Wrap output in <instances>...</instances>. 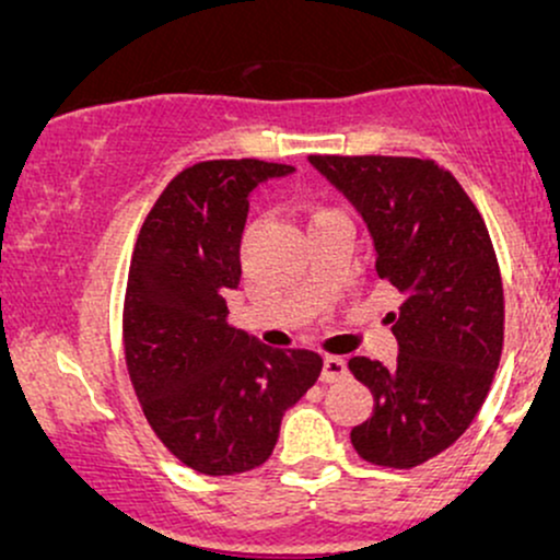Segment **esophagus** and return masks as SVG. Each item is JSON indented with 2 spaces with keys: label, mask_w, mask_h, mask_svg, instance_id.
Listing matches in <instances>:
<instances>
[{
  "label": "esophagus",
  "mask_w": 560,
  "mask_h": 560,
  "mask_svg": "<svg viewBox=\"0 0 560 560\" xmlns=\"http://www.w3.org/2000/svg\"><path fill=\"white\" fill-rule=\"evenodd\" d=\"M350 376V369H347V363L342 358H324V371H320V382L331 384V382H342V378Z\"/></svg>",
  "instance_id": "34e87169"
}]
</instances>
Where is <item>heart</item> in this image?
I'll use <instances>...</instances> for the list:
<instances>
[{
    "mask_svg": "<svg viewBox=\"0 0 560 560\" xmlns=\"http://www.w3.org/2000/svg\"><path fill=\"white\" fill-rule=\"evenodd\" d=\"M318 213H326V210H318Z\"/></svg>",
    "mask_w": 560,
    "mask_h": 560,
    "instance_id": "obj_1",
    "label": "heart"
}]
</instances>
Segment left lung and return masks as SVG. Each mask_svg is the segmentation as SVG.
I'll use <instances>...</instances> for the list:
<instances>
[{
  "mask_svg": "<svg viewBox=\"0 0 560 560\" xmlns=\"http://www.w3.org/2000/svg\"><path fill=\"white\" fill-rule=\"evenodd\" d=\"M363 215L376 273L400 292L395 365L350 358L374 413L350 432L363 460L413 468L471 427L503 352V281L477 205L434 160L311 155Z\"/></svg>",
  "mask_w": 560,
  "mask_h": 560,
  "instance_id": "8db88e82",
  "label": "left lung"
}]
</instances>
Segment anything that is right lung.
I'll return each instance as SVG.
<instances>
[{
    "mask_svg": "<svg viewBox=\"0 0 560 560\" xmlns=\"http://www.w3.org/2000/svg\"><path fill=\"white\" fill-rule=\"evenodd\" d=\"M294 168L208 160L178 173L147 215L128 268L126 365L147 421L182 464L208 477L271 458L287 408L318 382L313 350H273L229 326L249 195Z\"/></svg>",
    "mask_w": 560,
    "mask_h": 560,
    "instance_id": "add662e5",
    "label": "right lung"
}]
</instances>
